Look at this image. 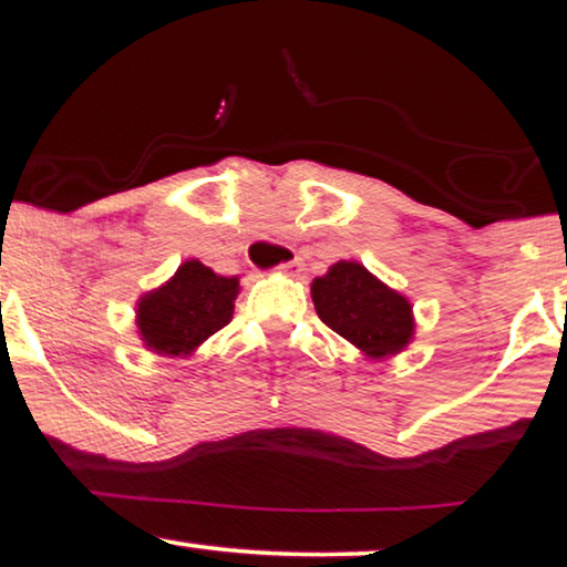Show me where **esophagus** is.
Wrapping results in <instances>:
<instances>
[{"mask_svg":"<svg viewBox=\"0 0 567 567\" xmlns=\"http://www.w3.org/2000/svg\"><path fill=\"white\" fill-rule=\"evenodd\" d=\"M280 269H282L285 275H300V272H302V259L295 257V259H290V261H282Z\"/></svg>","mask_w":567,"mask_h":567,"instance_id":"esophagus-1","label":"esophagus"}]
</instances>
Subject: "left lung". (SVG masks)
<instances>
[{
	"label": "left lung",
	"mask_w": 567,
	"mask_h": 567,
	"mask_svg": "<svg viewBox=\"0 0 567 567\" xmlns=\"http://www.w3.org/2000/svg\"><path fill=\"white\" fill-rule=\"evenodd\" d=\"M310 292L318 318L374 360L398 354L413 337L411 302L357 261H337Z\"/></svg>",
	"instance_id": "1"
}]
</instances>
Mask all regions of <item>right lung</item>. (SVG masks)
I'll return each instance as SVG.
<instances>
[{
    "instance_id": "obj_1",
    "label": "right lung",
    "mask_w": 567,
    "mask_h": 567,
    "mask_svg": "<svg viewBox=\"0 0 567 567\" xmlns=\"http://www.w3.org/2000/svg\"><path fill=\"white\" fill-rule=\"evenodd\" d=\"M236 277H220L200 261H185L177 275L138 302V331L158 354H189L234 316Z\"/></svg>"
}]
</instances>
